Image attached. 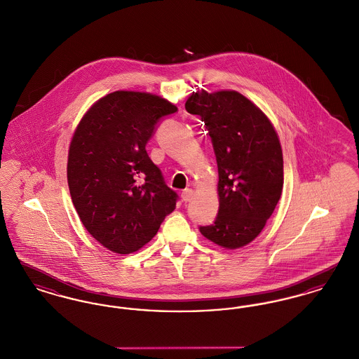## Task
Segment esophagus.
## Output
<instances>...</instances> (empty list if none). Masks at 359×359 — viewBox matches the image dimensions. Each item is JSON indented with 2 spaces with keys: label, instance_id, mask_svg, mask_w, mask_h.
<instances>
[{
  "label": "esophagus",
  "instance_id": "esophagus-1",
  "mask_svg": "<svg viewBox=\"0 0 359 359\" xmlns=\"http://www.w3.org/2000/svg\"><path fill=\"white\" fill-rule=\"evenodd\" d=\"M194 191L191 189V188H187V189H184L183 192H182V199L184 201V202H191L192 199H194Z\"/></svg>",
  "mask_w": 359,
  "mask_h": 359
}]
</instances>
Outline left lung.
Instances as JSON below:
<instances>
[{
	"mask_svg": "<svg viewBox=\"0 0 359 359\" xmlns=\"http://www.w3.org/2000/svg\"><path fill=\"white\" fill-rule=\"evenodd\" d=\"M189 114L199 116L218 164L219 210L201 233L224 249L250 243L273 214L284 184L280 140L265 113L234 90L192 93Z\"/></svg>",
	"mask_w": 359,
	"mask_h": 359,
	"instance_id": "8db88e82",
	"label": "left lung"
}]
</instances>
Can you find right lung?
Instances as JSON below:
<instances>
[{
    "label": "right lung",
    "mask_w": 359,
    "mask_h": 359,
    "mask_svg": "<svg viewBox=\"0 0 359 359\" xmlns=\"http://www.w3.org/2000/svg\"><path fill=\"white\" fill-rule=\"evenodd\" d=\"M175 111L158 95L118 90L93 103L71 138L72 203L91 237L114 253L141 249L176 207V192L145 151L157 121Z\"/></svg>",
    "instance_id": "add662e5"
}]
</instances>
